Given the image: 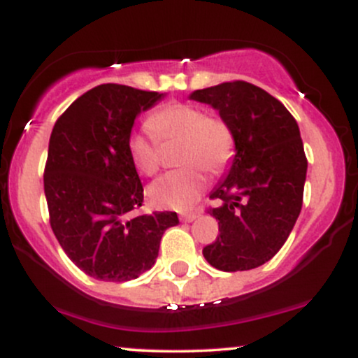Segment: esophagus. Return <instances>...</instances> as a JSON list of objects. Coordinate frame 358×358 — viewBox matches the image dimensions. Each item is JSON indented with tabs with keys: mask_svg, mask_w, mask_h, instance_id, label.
<instances>
[{
	"mask_svg": "<svg viewBox=\"0 0 358 358\" xmlns=\"http://www.w3.org/2000/svg\"><path fill=\"white\" fill-rule=\"evenodd\" d=\"M199 215H200L199 212H188V213H182V217H180V219L185 222H193L195 219H199Z\"/></svg>",
	"mask_w": 358,
	"mask_h": 358,
	"instance_id": "34e87169",
	"label": "esophagus"
}]
</instances>
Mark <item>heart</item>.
Returning a JSON list of instances; mask_svg holds the SVG:
<instances>
[{
    "label": "heart",
    "instance_id": "b5f03b06",
    "mask_svg": "<svg viewBox=\"0 0 358 358\" xmlns=\"http://www.w3.org/2000/svg\"><path fill=\"white\" fill-rule=\"evenodd\" d=\"M148 129L131 131L126 150L131 163L148 176L162 168V143L180 141V170L162 176L150 187L156 207L187 210L199 202L208 187V173L224 175L237 153L232 126L222 116L205 114L200 106L170 102L155 110Z\"/></svg>",
    "mask_w": 358,
    "mask_h": 358
}]
</instances>
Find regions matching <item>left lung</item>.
I'll return each instance as SVG.
<instances>
[{"instance_id":"8db88e82","label":"left lung","mask_w":358,"mask_h":358,"mask_svg":"<svg viewBox=\"0 0 358 358\" xmlns=\"http://www.w3.org/2000/svg\"><path fill=\"white\" fill-rule=\"evenodd\" d=\"M190 99L210 104L232 126L237 153L210 199L219 220L203 257L236 273L268 262L282 248L301 212L308 159L296 119L276 97L245 80L195 90Z\"/></svg>"}]
</instances>
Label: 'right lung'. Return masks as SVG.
Segmentation results:
<instances>
[{
  "instance_id": "1",
  "label": "right lung",
  "mask_w": 358,
  "mask_h": 358,
  "mask_svg": "<svg viewBox=\"0 0 358 358\" xmlns=\"http://www.w3.org/2000/svg\"><path fill=\"white\" fill-rule=\"evenodd\" d=\"M163 94L102 84L57 119L43 187L52 231L77 268L101 281H131L151 269L176 212L138 213L143 183L126 150L134 119Z\"/></svg>"
}]
</instances>
